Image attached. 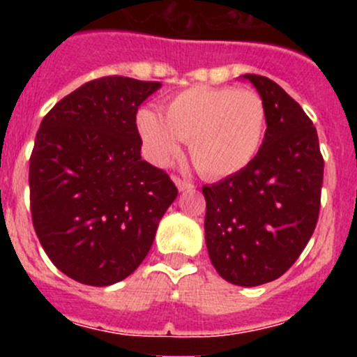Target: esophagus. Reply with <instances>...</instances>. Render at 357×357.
Wrapping results in <instances>:
<instances>
[{"mask_svg": "<svg viewBox=\"0 0 357 357\" xmlns=\"http://www.w3.org/2000/svg\"><path fill=\"white\" fill-rule=\"evenodd\" d=\"M174 183H176V186H178V190L179 192H186V190H193L195 188V185H193V183H190V181H186V179H181L179 178V176H174Z\"/></svg>", "mask_w": 357, "mask_h": 357, "instance_id": "1", "label": "esophagus"}]
</instances>
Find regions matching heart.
Returning a JSON list of instances; mask_svg holds the SVG:
<instances>
[{
	"instance_id": "obj_1",
	"label": "heart",
	"mask_w": 357,
	"mask_h": 357,
	"mask_svg": "<svg viewBox=\"0 0 357 357\" xmlns=\"http://www.w3.org/2000/svg\"><path fill=\"white\" fill-rule=\"evenodd\" d=\"M266 119L264 100L252 89L192 86L165 103L164 117L143 109L136 122L155 164H167L181 142H188L200 174L215 179L235 174L254 160L264 139Z\"/></svg>"
}]
</instances>
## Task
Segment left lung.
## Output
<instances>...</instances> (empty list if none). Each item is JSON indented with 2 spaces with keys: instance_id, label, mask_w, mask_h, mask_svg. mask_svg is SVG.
<instances>
[{
  "instance_id": "8db88e82",
  "label": "left lung",
  "mask_w": 357,
  "mask_h": 357,
  "mask_svg": "<svg viewBox=\"0 0 357 357\" xmlns=\"http://www.w3.org/2000/svg\"><path fill=\"white\" fill-rule=\"evenodd\" d=\"M266 105V135L254 160L204 186L205 243L215 271L257 287L289 271L318 222L323 155L316 128L275 81L245 74Z\"/></svg>"
}]
</instances>
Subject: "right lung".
<instances>
[{"label":"right lung","instance_id":"1","mask_svg":"<svg viewBox=\"0 0 357 357\" xmlns=\"http://www.w3.org/2000/svg\"><path fill=\"white\" fill-rule=\"evenodd\" d=\"M158 81L95 79L43 119L29 164L36 235L68 278L107 287L128 278L178 197L169 174L142 160L138 107Z\"/></svg>","mask_w":357,"mask_h":357}]
</instances>
